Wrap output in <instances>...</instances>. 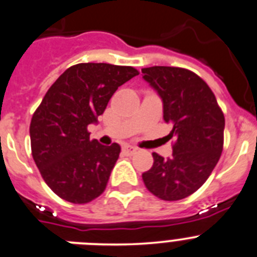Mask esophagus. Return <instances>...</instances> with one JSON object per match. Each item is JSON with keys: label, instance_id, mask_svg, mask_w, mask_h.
Wrapping results in <instances>:
<instances>
[{"label": "esophagus", "instance_id": "34e87169", "mask_svg": "<svg viewBox=\"0 0 257 257\" xmlns=\"http://www.w3.org/2000/svg\"><path fill=\"white\" fill-rule=\"evenodd\" d=\"M136 151H138V148L131 147V145H126V147H123V153L127 154V156H131V154L136 153Z\"/></svg>", "mask_w": 257, "mask_h": 257}]
</instances>
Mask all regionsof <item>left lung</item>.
Here are the masks:
<instances>
[{
    "instance_id": "obj_1",
    "label": "left lung",
    "mask_w": 257,
    "mask_h": 257,
    "mask_svg": "<svg viewBox=\"0 0 257 257\" xmlns=\"http://www.w3.org/2000/svg\"><path fill=\"white\" fill-rule=\"evenodd\" d=\"M143 78L158 92L163 119L176 136L172 156L153 153L152 169L143 181L152 194L163 201H179L205 184L224 145L225 118L207 83L192 70L178 67H149Z\"/></svg>"
}]
</instances>
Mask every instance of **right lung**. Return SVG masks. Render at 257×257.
Here are the masks:
<instances>
[{"label":"right lung","mask_w":257,"mask_h":257,"mask_svg":"<svg viewBox=\"0 0 257 257\" xmlns=\"http://www.w3.org/2000/svg\"><path fill=\"white\" fill-rule=\"evenodd\" d=\"M139 72L133 67L81 63L61 74L33 113L29 127L32 156L56 196L83 205L105 190L121 147L90 140L117 88Z\"/></svg>","instance_id":"obj_1"}]
</instances>
